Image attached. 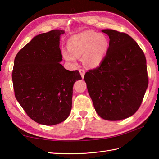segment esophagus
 I'll list each match as a JSON object with an SVG mask.
<instances>
[{
	"instance_id": "obj_1",
	"label": "esophagus",
	"mask_w": 159,
	"mask_h": 159,
	"mask_svg": "<svg viewBox=\"0 0 159 159\" xmlns=\"http://www.w3.org/2000/svg\"><path fill=\"white\" fill-rule=\"evenodd\" d=\"M79 72H80V76H81V77L83 79L84 76H85V70H83V69H80L79 70Z\"/></svg>"
}]
</instances>
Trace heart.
I'll use <instances>...</instances> for the list:
<instances>
[{"instance_id": "b5f03b06", "label": "heart", "mask_w": 159, "mask_h": 159, "mask_svg": "<svg viewBox=\"0 0 159 159\" xmlns=\"http://www.w3.org/2000/svg\"><path fill=\"white\" fill-rule=\"evenodd\" d=\"M68 49L62 50L66 61L76 63L83 56V63L89 67H96L102 63L109 46L107 38L93 31H85L74 35L67 42Z\"/></svg>"}]
</instances>
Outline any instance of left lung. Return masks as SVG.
<instances>
[{
  "mask_svg": "<svg viewBox=\"0 0 159 159\" xmlns=\"http://www.w3.org/2000/svg\"><path fill=\"white\" fill-rule=\"evenodd\" d=\"M102 32L110 39L106 55L84 79L98 116L109 121L124 120L139 109L148 88L146 57L126 33L112 29Z\"/></svg>",
  "mask_w": 159,
  "mask_h": 159,
  "instance_id": "left-lung-1",
  "label": "left lung"
}]
</instances>
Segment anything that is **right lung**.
<instances>
[{
	"mask_svg": "<svg viewBox=\"0 0 159 159\" xmlns=\"http://www.w3.org/2000/svg\"><path fill=\"white\" fill-rule=\"evenodd\" d=\"M55 29L34 37L17 54L12 72L16 100L37 123L52 126L65 121L72 109L73 85L82 79L78 70L60 63V36Z\"/></svg>",
	"mask_w": 159,
	"mask_h": 159,
	"instance_id": "right-lung-1",
	"label": "right lung"
}]
</instances>
